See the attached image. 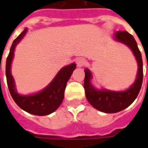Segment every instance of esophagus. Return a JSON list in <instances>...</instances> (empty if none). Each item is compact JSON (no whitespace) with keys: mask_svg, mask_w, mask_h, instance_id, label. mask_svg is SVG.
I'll list each match as a JSON object with an SVG mask.
<instances>
[{"mask_svg":"<svg viewBox=\"0 0 148 148\" xmlns=\"http://www.w3.org/2000/svg\"><path fill=\"white\" fill-rule=\"evenodd\" d=\"M76 62H77V65L78 67H82V66H83L84 65L86 64V59L83 58H77V60H76Z\"/></svg>","mask_w":148,"mask_h":148,"instance_id":"esophagus-1","label":"esophagus"}]
</instances>
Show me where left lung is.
Segmentation results:
<instances>
[{
    "label": "left lung",
    "mask_w": 148,
    "mask_h": 148,
    "mask_svg": "<svg viewBox=\"0 0 148 148\" xmlns=\"http://www.w3.org/2000/svg\"><path fill=\"white\" fill-rule=\"evenodd\" d=\"M113 38L116 41L127 46L132 50L136 59L138 71L134 83L127 90L112 91L106 89H96L91 84L92 73L89 69H85L84 88L87 101L93 108L106 113L118 112L128 107L138 96L143 82L142 55L134 37L126 31H119L114 34Z\"/></svg>",
    "instance_id": "8db88e82"
}]
</instances>
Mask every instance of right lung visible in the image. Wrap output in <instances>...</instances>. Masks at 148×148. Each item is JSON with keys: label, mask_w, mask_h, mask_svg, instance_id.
<instances>
[{"label": "right lung", "mask_w": 148, "mask_h": 148, "mask_svg": "<svg viewBox=\"0 0 148 148\" xmlns=\"http://www.w3.org/2000/svg\"><path fill=\"white\" fill-rule=\"evenodd\" d=\"M27 32L26 27L19 36L15 39L10 48L6 60V78L8 87L12 97L21 109L28 113L37 116H46L52 113L60 106L64 98V91L68 80L76 68L75 63L62 67L56 74L55 78L48 86L36 93L30 95H21L16 89L14 78L11 74V64L16 47L24 37Z\"/></svg>", "instance_id": "obj_1"}]
</instances>
